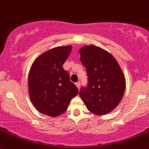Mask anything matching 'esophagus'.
<instances>
[{"instance_id":"obj_1","label":"esophagus","mask_w":149,"mask_h":149,"mask_svg":"<svg viewBox=\"0 0 149 149\" xmlns=\"http://www.w3.org/2000/svg\"><path fill=\"white\" fill-rule=\"evenodd\" d=\"M76 87L78 88V89H79V88H80V82H76Z\"/></svg>"}]
</instances>
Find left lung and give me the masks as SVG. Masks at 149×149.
Here are the masks:
<instances>
[{
	"label": "left lung",
	"instance_id": "8db88e82",
	"mask_svg": "<svg viewBox=\"0 0 149 149\" xmlns=\"http://www.w3.org/2000/svg\"><path fill=\"white\" fill-rule=\"evenodd\" d=\"M79 54L88 76L87 84L81 86L79 95L92 113H108L124 96L126 83L123 73L114 57L100 47L86 46L80 49Z\"/></svg>",
	"mask_w": 149,
	"mask_h": 149
}]
</instances>
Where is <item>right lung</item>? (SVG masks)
I'll list each match as a JSON object with an SVG mask.
<instances>
[{"instance_id": "1", "label": "right lung", "mask_w": 149, "mask_h": 149, "mask_svg": "<svg viewBox=\"0 0 149 149\" xmlns=\"http://www.w3.org/2000/svg\"><path fill=\"white\" fill-rule=\"evenodd\" d=\"M71 49V46H63L46 52L35 60L29 73L32 103L41 113L52 117L63 114L79 92L63 67Z\"/></svg>"}]
</instances>
